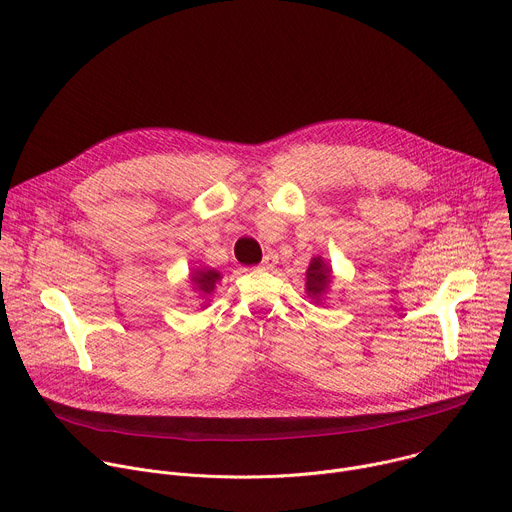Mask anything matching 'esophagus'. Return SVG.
Masks as SVG:
<instances>
[{
    "mask_svg": "<svg viewBox=\"0 0 512 512\" xmlns=\"http://www.w3.org/2000/svg\"><path fill=\"white\" fill-rule=\"evenodd\" d=\"M277 265V255L275 253H267L261 261V269H273Z\"/></svg>",
    "mask_w": 512,
    "mask_h": 512,
    "instance_id": "esophagus-1",
    "label": "esophagus"
}]
</instances>
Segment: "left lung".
<instances>
[{"mask_svg": "<svg viewBox=\"0 0 512 512\" xmlns=\"http://www.w3.org/2000/svg\"><path fill=\"white\" fill-rule=\"evenodd\" d=\"M330 281H332V269L328 267V263L322 257H314L306 271V294L316 304H320L322 296L330 287Z\"/></svg>", "mask_w": 512, "mask_h": 512, "instance_id": "1", "label": "left lung"}]
</instances>
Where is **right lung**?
Segmentation results:
<instances>
[{"label": "right lung", "mask_w": 512, "mask_h": 512, "mask_svg": "<svg viewBox=\"0 0 512 512\" xmlns=\"http://www.w3.org/2000/svg\"><path fill=\"white\" fill-rule=\"evenodd\" d=\"M190 281H192V287L196 291H200V296L204 298V296H210L214 287H216V283L221 281V273H218L216 269H206V267L196 269V271H192Z\"/></svg>", "instance_id": "right-lung-1"}]
</instances>
